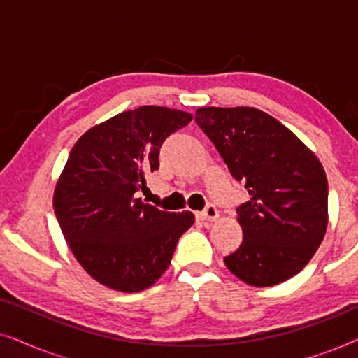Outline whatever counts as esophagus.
<instances>
[{"instance_id":"34e87169","label":"esophagus","mask_w":358,"mask_h":358,"mask_svg":"<svg viewBox=\"0 0 358 358\" xmlns=\"http://www.w3.org/2000/svg\"><path fill=\"white\" fill-rule=\"evenodd\" d=\"M199 218L202 222H213V220L218 218V210L213 203H207V207L203 208V212L199 213Z\"/></svg>"}]
</instances>
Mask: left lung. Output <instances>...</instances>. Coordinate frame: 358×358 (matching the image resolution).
Instances as JSON below:
<instances>
[{"mask_svg": "<svg viewBox=\"0 0 358 358\" xmlns=\"http://www.w3.org/2000/svg\"><path fill=\"white\" fill-rule=\"evenodd\" d=\"M195 122L251 195L236 208L243 243L224 266L254 287L296 275L327 227V179L320 159L285 125L254 107H200Z\"/></svg>", "mask_w": 358, "mask_h": 358, "instance_id": "8db88e82", "label": "left lung"}]
</instances>
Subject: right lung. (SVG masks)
Instances as JSON below:
<instances>
[{"mask_svg": "<svg viewBox=\"0 0 358 358\" xmlns=\"http://www.w3.org/2000/svg\"><path fill=\"white\" fill-rule=\"evenodd\" d=\"M192 114L143 106L87 130L73 146L53 194V210L76 261L102 285L135 293L169 267L190 212H164L136 199L159 150Z\"/></svg>", "mask_w": 358, "mask_h": 358, "instance_id": "obj_1", "label": "right lung"}]
</instances>
